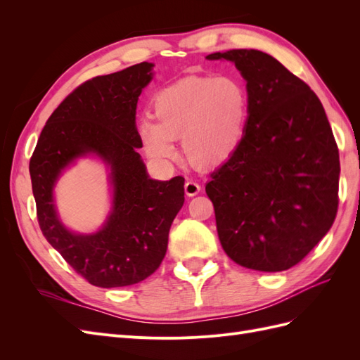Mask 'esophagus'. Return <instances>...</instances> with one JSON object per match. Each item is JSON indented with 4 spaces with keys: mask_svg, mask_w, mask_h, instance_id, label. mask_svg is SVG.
Segmentation results:
<instances>
[{
    "mask_svg": "<svg viewBox=\"0 0 360 360\" xmlns=\"http://www.w3.org/2000/svg\"><path fill=\"white\" fill-rule=\"evenodd\" d=\"M201 191V184L193 181V180H188L186 184H184V192H186L188 197H195V195H198Z\"/></svg>",
    "mask_w": 360,
    "mask_h": 360,
    "instance_id": "obj_1",
    "label": "esophagus"
}]
</instances>
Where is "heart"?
Returning a JSON list of instances; mask_svg holds the SVG:
<instances>
[{
  "label": "heart",
  "mask_w": 360,
  "mask_h": 360,
  "mask_svg": "<svg viewBox=\"0 0 360 360\" xmlns=\"http://www.w3.org/2000/svg\"><path fill=\"white\" fill-rule=\"evenodd\" d=\"M153 117L138 123L150 159L169 163L177 156L174 139L192 165L219 167L240 147L248 122V91L234 76H192L160 90L151 103Z\"/></svg>",
  "instance_id": "b5f03b06"
}]
</instances>
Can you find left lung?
<instances>
[{
  "mask_svg": "<svg viewBox=\"0 0 360 360\" xmlns=\"http://www.w3.org/2000/svg\"><path fill=\"white\" fill-rule=\"evenodd\" d=\"M205 58L233 61L249 101L240 147L205 184L221 245L246 269L287 270L328 234L338 212L341 168L329 120L309 85L266 52Z\"/></svg>",
  "mask_w": 360,
  "mask_h": 360,
  "instance_id": "1",
  "label": "left lung"
}]
</instances>
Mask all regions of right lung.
I'll return each mask as SVG.
<instances>
[{
    "mask_svg": "<svg viewBox=\"0 0 360 360\" xmlns=\"http://www.w3.org/2000/svg\"><path fill=\"white\" fill-rule=\"evenodd\" d=\"M153 63H139L84 82L43 127L30 160L40 230L53 249L91 285H134L155 274L168 248L169 228L184 202V179L148 177L138 148V97L153 79ZM94 154L110 168L113 209L101 231L72 233L53 202L60 172Z\"/></svg>",
    "mask_w": 360,
    "mask_h": 360,
    "instance_id": "1",
    "label": "right lung"
}]
</instances>
